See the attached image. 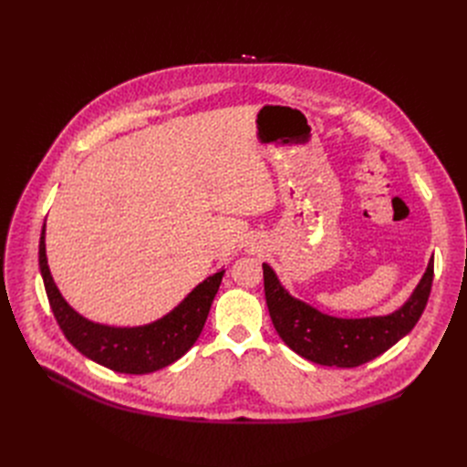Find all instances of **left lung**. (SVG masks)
I'll return each instance as SVG.
<instances>
[{
    "label": "left lung",
    "instance_id": "obj_1",
    "mask_svg": "<svg viewBox=\"0 0 467 467\" xmlns=\"http://www.w3.org/2000/svg\"><path fill=\"white\" fill-rule=\"evenodd\" d=\"M263 278L268 314L293 352L327 367H358L394 347L420 320L431 291L433 259L400 310L356 320L327 316L291 297L266 263H263Z\"/></svg>",
    "mask_w": 467,
    "mask_h": 467
}]
</instances>
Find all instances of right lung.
I'll list each match as a JSON object with an SVG mask.
<instances>
[{
    "instance_id": "right-lung-1",
    "label": "right lung",
    "mask_w": 467,
    "mask_h": 467,
    "mask_svg": "<svg viewBox=\"0 0 467 467\" xmlns=\"http://www.w3.org/2000/svg\"><path fill=\"white\" fill-rule=\"evenodd\" d=\"M39 268L57 322L66 338L88 359L111 371L145 375L180 359L199 338L225 271L208 276L161 320L140 327H109L88 322L73 310L51 276L45 254V225L39 238Z\"/></svg>"
}]
</instances>
